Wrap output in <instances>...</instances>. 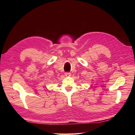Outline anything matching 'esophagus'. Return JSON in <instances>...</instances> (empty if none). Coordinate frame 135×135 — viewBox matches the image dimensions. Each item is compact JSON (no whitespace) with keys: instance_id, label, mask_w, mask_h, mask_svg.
<instances>
[{"instance_id":"esophagus-1","label":"esophagus","mask_w":135,"mask_h":135,"mask_svg":"<svg viewBox=\"0 0 135 135\" xmlns=\"http://www.w3.org/2000/svg\"><path fill=\"white\" fill-rule=\"evenodd\" d=\"M71 75V74L70 73H65V76H70Z\"/></svg>"}]
</instances>
